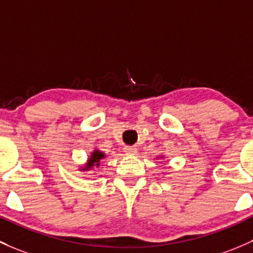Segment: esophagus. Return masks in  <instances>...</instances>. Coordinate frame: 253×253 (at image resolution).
Instances as JSON below:
<instances>
[{
	"mask_svg": "<svg viewBox=\"0 0 253 253\" xmlns=\"http://www.w3.org/2000/svg\"><path fill=\"white\" fill-rule=\"evenodd\" d=\"M124 150L127 155H135V153H137V148L134 147H125Z\"/></svg>",
	"mask_w": 253,
	"mask_h": 253,
	"instance_id": "34e87169",
	"label": "esophagus"
}]
</instances>
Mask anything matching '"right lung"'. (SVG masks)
<instances>
[{
  "mask_svg": "<svg viewBox=\"0 0 253 253\" xmlns=\"http://www.w3.org/2000/svg\"><path fill=\"white\" fill-rule=\"evenodd\" d=\"M104 158H105V154L102 153L100 150H97V149H95V150L92 151L88 161L86 162L84 167H82L81 171H89V169H92L93 167H99L100 161H102Z\"/></svg>",
  "mask_w": 253,
  "mask_h": 253,
  "instance_id": "right-lung-1",
  "label": "right lung"
}]
</instances>
